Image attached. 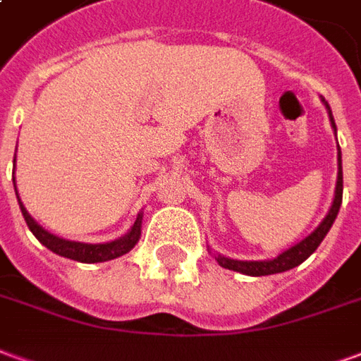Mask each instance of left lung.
<instances>
[{
    "label": "left lung",
    "mask_w": 361,
    "mask_h": 361,
    "mask_svg": "<svg viewBox=\"0 0 361 361\" xmlns=\"http://www.w3.org/2000/svg\"><path fill=\"white\" fill-rule=\"evenodd\" d=\"M329 110V116H331V123H333V129L336 131V126H334L333 114H331V108L326 106ZM342 204V160H341V149H338V178H336V191H334V201L331 211L326 214L323 222L319 224L315 232H311L305 240H302L300 243H295L294 247H290L284 253H280L279 257L272 259V261H235V259H228L219 255L216 261L220 263V267L224 269H230V271L242 272V274H247V276H267V274H276V272H284L294 269L300 263H303L305 259L310 257L313 251L317 250L319 243L323 242V238L326 235V232L333 226L334 219L338 214V209Z\"/></svg>",
    "instance_id": "obj_1"
}]
</instances>
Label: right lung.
<instances>
[{"label":"right lung","instance_id":"right-lung-1","mask_svg":"<svg viewBox=\"0 0 361 361\" xmlns=\"http://www.w3.org/2000/svg\"><path fill=\"white\" fill-rule=\"evenodd\" d=\"M15 181V178H13ZM17 191V188H15ZM19 199V197H17ZM19 207L20 212H23V216L27 220V226L30 228V232L36 235V240L46 245L48 250L54 251V253H58L61 257L67 259H73V261H79V263H104V261H110V259L121 257V255H126L127 251H131L135 247V243L139 242V235H141V220L142 214L137 216L135 220L133 228H131V232L126 234L123 238H119L116 242L110 243H81V242H69V240H61L58 235L50 234V232H46L40 224H36L35 219L30 216L27 212V209L23 207L19 199Z\"/></svg>","mask_w":361,"mask_h":361}]
</instances>
